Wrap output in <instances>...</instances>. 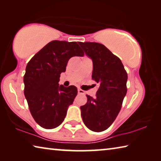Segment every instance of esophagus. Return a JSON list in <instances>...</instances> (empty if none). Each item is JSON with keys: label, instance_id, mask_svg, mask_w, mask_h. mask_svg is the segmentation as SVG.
<instances>
[{"label": "esophagus", "instance_id": "esophagus-1", "mask_svg": "<svg viewBox=\"0 0 161 161\" xmlns=\"http://www.w3.org/2000/svg\"><path fill=\"white\" fill-rule=\"evenodd\" d=\"M78 93L79 94H84V91L82 90V89H78Z\"/></svg>", "mask_w": 161, "mask_h": 161}]
</instances>
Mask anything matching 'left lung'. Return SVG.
<instances>
[{
	"label": "left lung",
	"mask_w": 161,
	"mask_h": 161,
	"mask_svg": "<svg viewBox=\"0 0 161 161\" xmlns=\"http://www.w3.org/2000/svg\"><path fill=\"white\" fill-rule=\"evenodd\" d=\"M93 62L92 79L99 84L96 97L89 95L81 106L84 124L92 131L101 132L113 124L126 94L128 75L118 57L97 42H79Z\"/></svg>",
	"instance_id": "1"
}]
</instances>
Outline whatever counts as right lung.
Returning <instances> with one entry per match:
<instances>
[{
    "mask_svg": "<svg viewBox=\"0 0 161 161\" xmlns=\"http://www.w3.org/2000/svg\"><path fill=\"white\" fill-rule=\"evenodd\" d=\"M84 55L76 42L53 40L27 64L24 94L32 117L41 127L54 129L63 122L68 107L77 96V89L75 86L59 85L60 74L66 71L71 58Z\"/></svg>",
    "mask_w": 161,
    "mask_h": 161,
    "instance_id": "obj_1",
    "label": "right lung"
}]
</instances>
